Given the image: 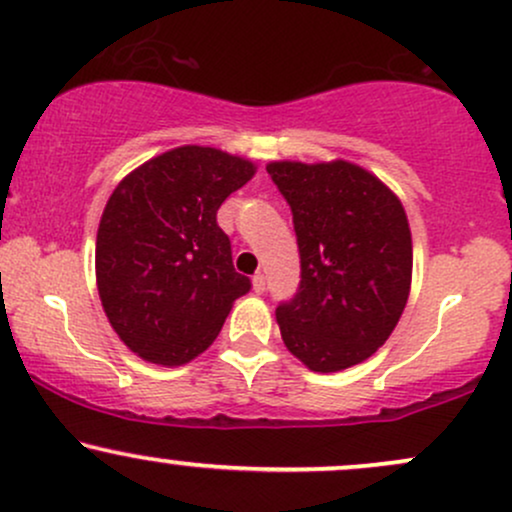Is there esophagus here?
Here are the masks:
<instances>
[{"label": "esophagus", "mask_w": 512, "mask_h": 512, "mask_svg": "<svg viewBox=\"0 0 512 512\" xmlns=\"http://www.w3.org/2000/svg\"><path fill=\"white\" fill-rule=\"evenodd\" d=\"M254 292L256 294L266 292V275H263V273H256L254 275Z\"/></svg>", "instance_id": "1"}]
</instances>
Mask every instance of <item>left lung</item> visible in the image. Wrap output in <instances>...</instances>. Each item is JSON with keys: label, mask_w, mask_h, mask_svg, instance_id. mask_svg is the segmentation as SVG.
Masks as SVG:
<instances>
[{"label": "left lung", "mask_w": 512, "mask_h": 512, "mask_svg": "<svg viewBox=\"0 0 512 512\" xmlns=\"http://www.w3.org/2000/svg\"><path fill=\"white\" fill-rule=\"evenodd\" d=\"M292 208L302 282L275 309L285 347L318 374L362 364L398 326L412 285V232L400 198L347 160H275Z\"/></svg>", "instance_id": "obj_1"}]
</instances>
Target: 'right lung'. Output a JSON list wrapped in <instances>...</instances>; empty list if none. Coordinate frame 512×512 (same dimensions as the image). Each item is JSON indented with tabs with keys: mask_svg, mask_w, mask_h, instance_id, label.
Returning <instances> with one entry per match:
<instances>
[{
	"mask_svg": "<svg viewBox=\"0 0 512 512\" xmlns=\"http://www.w3.org/2000/svg\"><path fill=\"white\" fill-rule=\"evenodd\" d=\"M254 174L239 155L179 146L126 174L107 198L95 242L98 294L114 333L146 362L196 359L251 290L215 215Z\"/></svg>",
	"mask_w": 512,
	"mask_h": 512,
	"instance_id": "obj_1",
	"label": "right lung"
}]
</instances>
